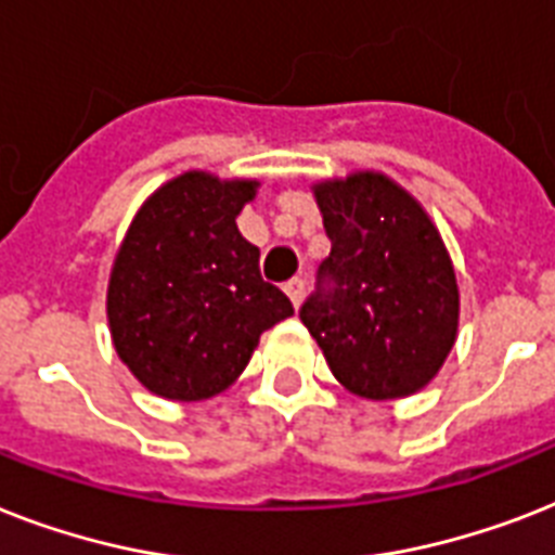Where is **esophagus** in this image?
<instances>
[{"label":"esophagus","mask_w":555,"mask_h":555,"mask_svg":"<svg viewBox=\"0 0 555 555\" xmlns=\"http://www.w3.org/2000/svg\"><path fill=\"white\" fill-rule=\"evenodd\" d=\"M285 293L291 296L293 308H299L301 293H305V282H301V279H291V282H285Z\"/></svg>","instance_id":"1"}]
</instances>
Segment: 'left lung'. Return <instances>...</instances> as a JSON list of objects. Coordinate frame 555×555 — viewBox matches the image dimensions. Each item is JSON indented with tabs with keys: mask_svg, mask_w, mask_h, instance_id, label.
<instances>
[{
	"mask_svg": "<svg viewBox=\"0 0 555 555\" xmlns=\"http://www.w3.org/2000/svg\"><path fill=\"white\" fill-rule=\"evenodd\" d=\"M331 256L299 317L350 393L385 402L416 393L448 359L459 285L425 207L385 173L313 184Z\"/></svg>",
	"mask_w": 555,
	"mask_h": 555,
	"instance_id": "1",
	"label": "left lung"
}]
</instances>
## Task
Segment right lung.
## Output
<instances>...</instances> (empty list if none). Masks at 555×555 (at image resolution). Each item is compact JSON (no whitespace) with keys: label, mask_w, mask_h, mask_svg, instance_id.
<instances>
[{"label":"right lung","mask_w":555,"mask_h":555,"mask_svg":"<svg viewBox=\"0 0 555 555\" xmlns=\"http://www.w3.org/2000/svg\"><path fill=\"white\" fill-rule=\"evenodd\" d=\"M256 179L188 170L133 216L107 282V324L128 371L151 393L199 402L242 376L259 336L293 305L259 273V247L236 228Z\"/></svg>","instance_id":"add662e5"}]
</instances>
